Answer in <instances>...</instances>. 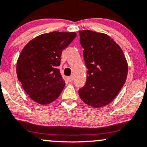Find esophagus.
<instances>
[{
    "instance_id": "obj_1",
    "label": "esophagus",
    "mask_w": 147,
    "mask_h": 147,
    "mask_svg": "<svg viewBox=\"0 0 147 147\" xmlns=\"http://www.w3.org/2000/svg\"><path fill=\"white\" fill-rule=\"evenodd\" d=\"M67 80H68L69 82H72L73 81V76H70L67 77Z\"/></svg>"
}]
</instances>
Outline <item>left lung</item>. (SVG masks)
Here are the masks:
<instances>
[{
	"instance_id": "8db88e82",
	"label": "left lung",
	"mask_w": 147,
	"mask_h": 147,
	"mask_svg": "<svg viewBox=\"0 0 147 147\" xmlns=\"http://www.w3.org/2000/svg\"><path fill=\"white\" fill-rule=\"evenodd\" d=\"M86 67V84L79 90L84 102L93 108L110 103L126 81L128 63L121 48L102 33L79 31Z\"/></svg>"
}]
</instances>
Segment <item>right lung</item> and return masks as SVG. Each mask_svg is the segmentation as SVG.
<instances>
[{"mask_svg": "<svg viewBox=\"0 0 147 147\" xmlns=\"http://www.w3.org/2000/svg\"><path fill=\"white\" fill-rule=\"evenodd\" d=\"M75 32L54 31L35 37L25 45L17 63V75L29 98L45 105L59 98L65 87L58 66Z\"/></svg>", "mask_w": 147, "mask_h": 147, "instance_id": "right-lung-1", "label": "right lung"}]
</instances>
